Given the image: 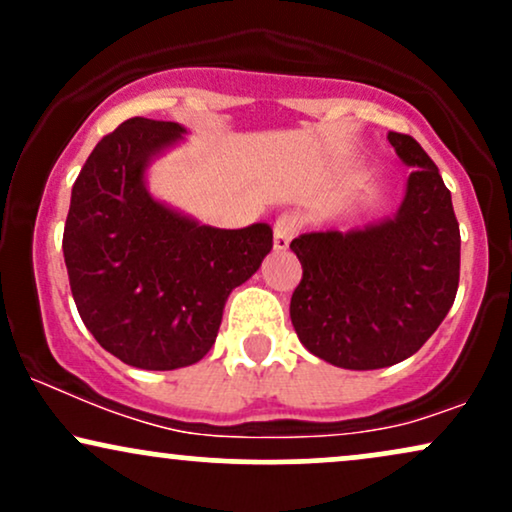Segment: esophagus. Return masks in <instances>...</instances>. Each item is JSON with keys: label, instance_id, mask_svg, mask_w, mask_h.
I'll use <instances>...</instances> for the list:
<instances>
[{"label": "esophagus", "instance_id": "1", "mask_svg": "<svg viewBox=\"0 0 512 512\" xmlns=\"http://www.w3.org/2000/svg\"><path fill=\"white\" fill-rule=\"evenodd\" d=\"M298 233V219L293 214H281L274 223V248L286 250L289 248L291 238Z\"/></svg>", "mask_w": 512, "mask_h": 512}]
</instances>
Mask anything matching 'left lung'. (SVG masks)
<instances>
[{
    "mask_svg": "<svg viewBox=\"0 0 512 512\" xmlns=\"http://www.w3.org/2000/svg\"><path fill=\"white\" fill-rule=\"evenodd\" d=\"M411 166L397 214L363 231L291 240L303 279L291 322L310 354L332 366H395L426 344L460 284V223L436 163L409 134L390 132Z\"/></svg>",
    "mask_w": 512,
    "mask_h": 512,
    "instance_id": "obj_1",
    "label": "left lung"
}]
</instances>
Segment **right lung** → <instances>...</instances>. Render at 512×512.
I'll use <instances>...</instances> for the list:
<instances>
[{"label": "right lung", "mask_w": 512, "mask_h": 512, "mask_svg": "<svg viewBox=\"0 0 512 512\" xmlns=\"http://www.w3.org/2000/svg\"><path fill=\"white\" fill-rule=\"evenodd\" d=\"M182 132L178 122L129 117L105 134L74 182L64 223V264L86 330L144 370L207 356L231 291L274 245L267 223L199 226L146 192V166Z\"/></svg>", "instance_id": "obj_1"}]
</instances>
